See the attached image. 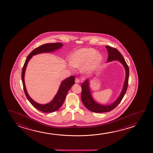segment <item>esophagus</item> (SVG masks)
Here are the masks:
<instances>
[{
	"label": "esophagus",
	"mask_w": 153,
	"mask_h": 153,
	"mask_svg": "<svg viewBox=\"0 0 153 153\" xmlns=\"http://www.w3.org/2000/svg\"><path fill=\"white\" fill-rule=\"evenodd\" d=\"M75 82V83H76V84H78V83H79V79L77 78H76Z\"/></svg>",
	"instance_id": "obj_1"
}]
</instances>
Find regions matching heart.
I'll list each match as a JSON object with an SVG mask.
<instances>
[{
	"label": "heart",
	"instance_id": "obj_1",
	"mask_svg": "<svg viewBox=\"0 0 153 153\" xmlns=\"http://www.w3.org/2000/svg\"><path fill=\"white\" fill-rule=\"evenodd\" d=\"M102 60V56L91 48H84L76 51L71 55L69 63L72 67L80 68L83 66L84 71L90 73L98 67Z\"/></svg>",
	"mask_w": 153,
	"mask_h": 153
}]
</instances>
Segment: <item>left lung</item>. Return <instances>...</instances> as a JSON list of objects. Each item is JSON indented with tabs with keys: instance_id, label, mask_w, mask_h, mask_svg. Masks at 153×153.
<instances>
[{
	"instance_id": "obj_1",
	"label": "left lung",
	"mask_w": 153,
	"mask_h": 153,
	"mask_svg": "<svg viewBox=\"0 0 153 153\" xmlns=\"http://www.w3.org/2000/svg\"><path fill=\"white\" fill-rule=\"evenodd\" d=\"M105 48H107L109 53L107 62H110L113 61H119L123 65L126 70V79L124 82L123 89L119 97L112 104L107 105H100L94 100L91 94L89 79L86 80L84 82L82 83L81 94L82 102L87 109L90 111L96 113L107 112L111 111L117 107L120 103L121 102L122 99L126 94V91L128 88V82L129 77V68L125 59H124L123 57L117 49L110 46H105Z\"/></svg>"
}]
</instances>
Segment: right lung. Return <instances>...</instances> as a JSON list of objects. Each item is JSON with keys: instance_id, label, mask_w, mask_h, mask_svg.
I'll use <instances>...</instances> for the list:
<instances>
[{"instance_id": "obj_1", "label": "right lung", "mask_w": 153, "mask_h": 153, "mask_svg": "<svg viewBox=\"0 0 153 153\" xmlns=\"http://www.w3.org/2000/svg\"><path fill=\"white\" fill-rule=\"evenodd\" d=\"M63 46V44L61 43H46L41 46H39L37 48H35L30 53L26 59L25 63L23 65V68L21 73V78L23 84V89L25 93V96L30 102L36 109L45 113H50L59 110L60 107L63 105L65 101V97L66 96L67 92L69 91L72 86L75 84V77L74 76H71L67 78L61 82L59 90L57 92L54 99L50 102L45 105H41L31 99L27 94V91L25 87V69L27 66V63L32 57L35 55L38 54L42 53H51L58 50Z\"/></svg>"}]
</instances>
